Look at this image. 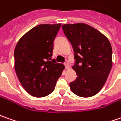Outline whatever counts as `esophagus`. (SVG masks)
I'll return each instance as SVG.
<instances>
[{
	"label": "esophagus",
	"mask_w": 121,
	"mask_h": 121,
	"mask_svg": "<svg viewBox=\"0 0 121 121\" xmlns=\"http://www.w3.org/2000/svg\"><path fill=\"white\" fill-rule=\"evenodd\" d=\"M64 65H65V69H68L69 68V64H68V63H65Z\"/></svg>",
	"instance_id": "obj_1"
}]
</instances>
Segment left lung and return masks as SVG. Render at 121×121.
<instances>
[{"instance_id": "obj_1", "label": "left lung", "mask_w": 121, "mask_h": 121, "mask_svg": "<svg viewBox=\"0 0 121 121\" xmlns=\"http://www.w3.org/2000/svg\"><path fill=\"white\" fill-rule=\"evenodd\" d=\"M71 43L77 74L69 83L71 91L81 97H90L101 91L112 65V48L108 38L99 30L84 23L62 25Z\"/></svg>"}]
</instances>
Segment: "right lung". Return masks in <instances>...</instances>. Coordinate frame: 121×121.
<instances>
[{
	"mask_svg": "<svg viewBox=\"0 0 121 121\" xmlns=\"http://www.w3.org/2000/svg\"><path fill=\"white\" fill-rule=\"evenodd\" d=\"M61 24H40L21 37L14 49V69L26 91L43 97L54 91L64 65L52 60L54 40Z\"/></svg>",
	"mask_w": 121,
	"mask_h": 121,
	"instance_id": "obj_1",
	"label": "right lung"
}]
</instances>
